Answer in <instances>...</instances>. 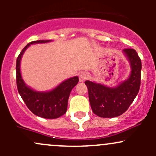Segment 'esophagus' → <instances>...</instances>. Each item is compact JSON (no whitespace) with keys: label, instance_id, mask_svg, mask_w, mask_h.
Returning a JSON list of instances; mask_svg holds the SVG:
<instances>
[{"label":"esophagus","instance_id":"obj_1","mask_svg":"<svg viewBox=\"0 0 156 156\" xmlns=\"http://www.w3.org/2000/svg\"><path fill=\"white\" fill-rule=\"evenodd\" d=\"M88 78V75L86 72H81L79 74V81L80 82H84L85 80H87Z\"/></svg>","mask_w":156,"mask_h":156}]
</instances>
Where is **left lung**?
<instances>
[{
    "mask_svg": "<svg viewBox=\"0 0 156 156\" xmlns=\"http://www.w3.org/2000/svg\"><path fill=\"white\" fill-rule=\"evenodd\" d=\"M130 62L131 72L128 78L117 87H109L102 84L86 81L92 111L101 118L117 117L123 114L133 103L140 87L142 64L134 49L123 50Z\"/></svg>",
    "mask_w": 156,
    "mask_h": 156,
    "instance_id": "obj_1",
    "label": "left lung"
}]
</instances>
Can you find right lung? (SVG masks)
Instances as JSON below:
<instances>
[{
    "label": "right lung",
    "instance_id": "right-lung-1",
    "mask_svg": "<svg viewBox=\"0 0 156 156\" xmlns=\"http://www.w3.org/2000/svg\"><path fill=\"white\" fill-rule=\"evenodd\" d=\"M51 41H34L28 44L22 50L16 59V85L19 94L27 107L34 115L44 119H57L66 112L68 100L71 90L78 82V77L75 76L62 81L52 90L47 92L36 91L25 84L20 72L22 56L31 44L48 43Z\"/></svg>",
    "mask_w": 156,
    "mask_h": 156
}]
</instances>
